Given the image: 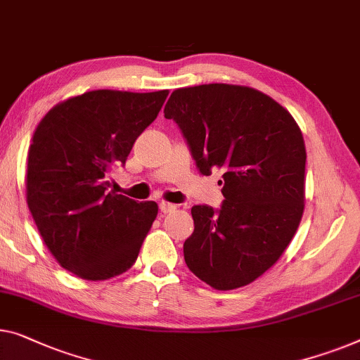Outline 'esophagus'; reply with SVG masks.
Listing matches in <instances>:
<instances>
[{
    "label": "esophagus",
    "instance_id": "esophagus-1",
    "mask_svg": "<svg viewBox=\"0 0 360 360\" xmlns=\"http://www.w3.org/2000/svg\"><path fill=\"white\" fill-rule=\"evenodd\" d=\"M160 211L162 212H165V214H169V212H172V211H175V205H172V202H167V201H160Z\"/></svg>",
    "mask_w": 360,
    "mask_h": 360
}]
</instances>
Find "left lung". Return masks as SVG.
<instances>
[{"mask_svg": "<svg viewBox=\"0 0 360 360\" xmlns=\"http://www.w3.org/2000/svg\"><path fill=\"white\" fill-rule=\"evenodd\" d=\"M175 120L202 175L222 170L217 212L193 206L195 231L184 243L186 266L217 290L243 288L274 266L305 207V143L285 108L262 91L201 84L172 92Z\"/></svg>", "mask_w": 360, "mask_h": 360, "instance_id": "left-lung-1", "label": "left lung"}]
</instances>
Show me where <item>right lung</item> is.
<instances>
[{
    "label": "right lung",
    "mask_w": 360,
    "mask_h": 360,
    "mask_svg": "<svg viewBox=\"0 0 360 360\" xmlns=\"http://www.w3.org/2000/svg\"><path fill=\"white\" fill-rule=\"evenodd\" d=\"M169 91H89L50 108L29 146L25 198L41 240L77 278L105 281L133 266L158 217L155 201L108 191Z\"/></svg>",
    "instance_id": "1"
}]
</instances>
